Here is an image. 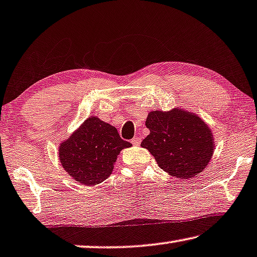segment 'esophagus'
<instances>
[{"mask_svg": "<svg viewBox=\"0 0 257 257\" xmlns=\"http://www.w3.org/2000/svg\"><path fill=\"white\" fill-rule=\"evenodd\" d=\"M132 145H134V146H138L140 144V138L139 137H136V138H133L132 139Z\"/></svg>", "mask_w": 257, "mask_h": 257, "instance_id": "obj_1", "label": "esophagus"}]
</instances>
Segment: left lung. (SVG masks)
<instances>
[{
    "mask_svg": "<svg viewBox=\"0 0 257 257\" xmlns=\"http://www.w3.org/2000/svg\"><path fill=\"white\" fill-rule=\"evenodd\" d=\"M149 136L141 146L155 157L159 167L179 179H189L206 169L214 154L211 130L199 116L173 109L148 113Z\"/></svg>",
    "mask_w": 257,
    "mask_h": 257,
    "instance_id": "left-lung-1",
    "label": "left lung"
}]
</instances>
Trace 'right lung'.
<instances>
[{"label": "right lung", "mask_w": 257, "mask_h": 257, "mask_svg": "<svg viewBox=\"0 0 257 257\" xmlns=\"http://www.w3.org/2000/svg\"><path fill=\"white\" fill-rule=\"evenodd\" d=\"M131 146L121 139L116 127L93 116L62 142L58 157L74 180L94 186L111 175L119 152Z\"/></svg>", "instance_id": "add662e5"}]
</instances>
